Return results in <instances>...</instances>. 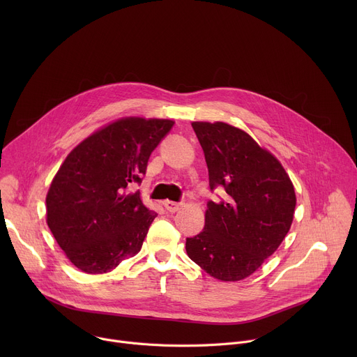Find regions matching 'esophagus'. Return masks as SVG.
I'll return each instance as SVG.
<instances>
[{"instance_id":"esophagus-1","label":"esophagus","mask_w":357,"mask_h":357,"mask_svg":"<svg viewBox=\"0 0 357 357\" xmlns=\"http://www.w3.org/2000/svg\"><path fill=\"white\" fill-rule=\"evenodd\" d=\"M162 205H164V208H165L168 212H172V213L178 212V211L182 208L181 203H176V202H172V200H164Z\"/></svg>"}]
</instances>
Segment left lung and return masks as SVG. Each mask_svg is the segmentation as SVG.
Wrapping results in <instances>:
<instances>
[{"mask_svg":"<svg viewBox=\"0 0 357 357\" xmlns=\"http://www.w3.org/2000/svg\"><path fill=\"white\" fill-rule=\"evenodd\" d=\"M205 152L211 189L227 199L209 202L205 229L186 238V252L216 280L234 282L257 271L292 225L296 196L281 162L245 131L223 121H193Z\"/></svg>","mask_w":357,"mask_h":357,"instance_id":"1","label":"left lung"}]
</instances>
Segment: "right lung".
Masks as SVG:
<instances>
[{
  "mask_svg": "<svg viewBox=\"0 0 357 357\" xmlns=\"http://www.w3.org/2000/svg\"><path fill=\"white\" fill-rule=\"evenodd\" d=\"M175 121L123 117L90 134L61 165L46 195V223L70 263L105 274L141 250L157 218L128 192Z\"/></svg>",
  "mask_w": 357,
  "mask_h": 357,
  "instance_id": "1",
  "label": "right lung"
}]
</instances>
